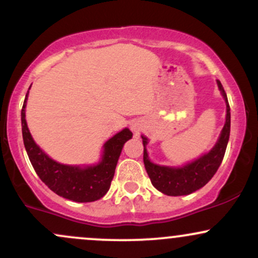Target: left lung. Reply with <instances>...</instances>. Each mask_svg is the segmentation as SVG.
I'll list each match as a JSON object with an SVG mask.
<instances>
[{
    "mask_svg": "<svg viewBox=\"0 0 258 258\" xmlns=\"http://www.w3.org/2000/svg\"><path fill=\"white\" fill-rule=\"evenodd\" d=\"M217 85L222 96L226 100L227 116L226 123H224L223 130H222L220 138H218L216 146L211 149V152L205 154V155L190 162V164H186L183 167L159 166V165L150 162L146 149L148 139L142 136L144 146V166H146L148 176L152 180V184L161 193L170 195V197L191 194L193 191L205 185L214 177V174L217 172L218 167L222 164L230 133V108L229 103H228L226 91H224L223 86H222L218 80Z\"/></svg>",
    "mask_w": 258,
    "mask_h": 258,
    "instance_id": "8db88e82",
    "label": "left lung"
}]
</instances>
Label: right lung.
Masks as SVG:
<instances>
[{
    "label": "right lung",
    "instance_id": "1",
    "mask_svg": "<svg viewBox=\"0 0 258 258\" xmlns=\"http://www.w3.org/2000/svg\"><path fill=\"white\" fill-rule=\"evenodd\" d=\"M28 93L22 109L23 141L37 176L59 197L76 203H91L104 197L110 188L123 144L132 138V132L125 128L109 139L104 144L102 161L94 166L79 167L58 164L46 155L31 137L25 120Z\"/></svg>",
    "mask_w": 258,
    "mask_h": 258
}]
</instances>
